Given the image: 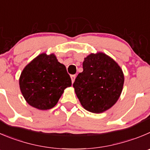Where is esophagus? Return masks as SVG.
I'll return each instance as SVG.
<instances>
[{
  "instance_id": "1",
  "label": "esophagus",
  "mask_w": 150,
  "mask_h": 150,
  "mask_svg": "<svg viewBox=\"0 0 150 150\" xmlns=\"http://www.w3.org/2000/svg\"><path fill=\"white\" fill-rule=\"evenodd\" d=\"M71 81H72V83H74V80H75V79H76V75H71Z\"/></svg>"
}]
</instances>
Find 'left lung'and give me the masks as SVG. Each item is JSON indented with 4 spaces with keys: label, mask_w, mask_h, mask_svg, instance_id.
I'll return each instance as SVG.
<instances>
[{
    "label": "left lung",
    "mask_w": 150,
    "mask_h": 150,
    "mask_svg": "<svg viewBox=\"0 0 150 150\" xmlns=\"http://www.w3.org/2000/svg\"><path fill=\"white\" fill-rule=\"evenodd\" d=\"M83 71L73 84L76 96L86 110L102 113L120 97L125 82L122 69L103 52L90 54L84 59Z\"/></svg>",
    "instance_id": "1"
}]
</instances>
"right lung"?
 Segmentation results:
<instances>
[{
    "mask_svg": "<svg viewBox=\"0 0 150 150\" xmlns=\"http://www.w3.org/2000/svg\"><path fill=\"white\" fill-rule=\"evenodd\" d=\"M20 89L27 103L41 110L57 104L71 79L54 54L42 53L25 65L19 78Z\"/></svg>",
    "mask_w": 150,
    "mask_h": 150,
    "instance_id": "obj_1",
    "label": "right lung"
}]
</instances>
